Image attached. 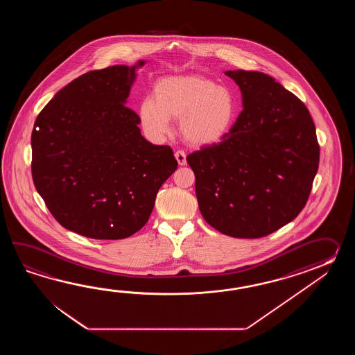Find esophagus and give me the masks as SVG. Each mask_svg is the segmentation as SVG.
<instances>
[{
  "label": "esophagus",
  "mask_w": 355,
  "mask_h": 355,
  "mask_svg": "<svg viewBox=\"0 0 355 355\" xmlns=\"http://www.w3.org/2000/svg\"><path fill=\"white\" fill-rule=\"evenodd\" d=\"M175 159L178 161V164L180 166H185L187 165V153L184 151L175 152Z\"/></svg>",
  "instance_id": "obj_1"
}]
</instances>
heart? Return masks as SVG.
I'll return each mask as SVG.
<instances>
[{"instance_id": "1", "label": "heart", "mask_w": 355, "mask_h": 355, "mask_svg": "<svg viewBox=\"0 0 355 355\" xmlns=\"http://www.w3.org/2000/svg\"><path fill=\"white\" fill-rule=\"evenodd\" d=\"M139 121L148 136L170 132V121L180 119L181 137L190 146L218 144L230 132L236 104L228 89L199 75L168 76L155 85L153 98L139 105Z\"/></svg>"}]
</instances>
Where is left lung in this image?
<instances>
[{"label":"left lung","instance_id":"8db88e82","mask_svg":"<svg viewBox=\"0 0 355 355\" xmlns=\"http://www.w3.org/2000/svg\"><path fill=\"white\" fill-rule=\"evenodd\" d=\"M239 85L242 110L219 144L190 153L203 218L236 239L275 232L300 214L320 159L309 109L272 76L226 71Z\"/></svg>","mask_w":355,"mask_h":355}]
</instances>
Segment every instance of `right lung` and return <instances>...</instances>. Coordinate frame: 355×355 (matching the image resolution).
<instances>
[{"label":"right lung","instance_id":"1","mask_svg":"<svg viewBox=\"0 0 355 355\" xmlns=\"http://www.w3.org/2000/svg\"><path fill=\"white\" fill-rule=\"evenodd\" d=\"M144 63L77 77L34 123V185L54 218L85 237L121 240L136 234L178 168L173 150L148 142L139 116L125 106Z\"/></svg>","mask_w":355,"mask_h":355}]
</instances>
